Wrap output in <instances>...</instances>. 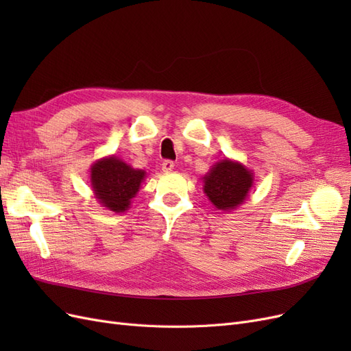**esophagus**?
<instances>
[{"mask_svg": "<svg viewBox=\"0 0 351 351\" xmlns=\"http://www.w3.org/2000/svg\"><path fill=\"white\" fill-rule=\"evenodd\" d=\"M162 169H164V171H173V169H174V162L171 161V159H165V161L162 162Z\"/></svg>", "mask_w": 351, "mask_h": 351, "instance_id": "1", "label": "esophagus"}]
</instances>
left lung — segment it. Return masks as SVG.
I'll list each match as a JSON object with an SVG mask.
<instances>
[{
	"label": "left lung",
	"mask_w": 351,
	"mask_h": 351,
	"mask_svg": "<svg viewBox=\"0 0 351 351\" xmlns=\"http://www.w3.org/2000/svg\"><path fill=\"white\" fill-rule=\"evenodd\" d=\"M252 183V174L246 168L224 159L205 177L204 190L218 209H231L241 204L247 196Z\"/></svg>",
	"instance_id": "left-lung-1"
}]
</instances>
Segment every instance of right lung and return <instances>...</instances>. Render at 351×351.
<instances>
[{
	"label": "right lung",
	"instance_id": "right-lung-1",
	"mask_svg": "<svg viewBox=\"0 0 351 351\" xmlns=\"http://www.w3.org/2000/svg\"><path fill=\"white\" fill-rule=\"evenodd\" d=\"M145 171L133 169L115 156L101 159L92 167L90 182L93 192L104 206L114 212H123L137 193Z\"/></svg>",
	"mask_w": 351,
	"mask_h": 351
}]
</instances>
